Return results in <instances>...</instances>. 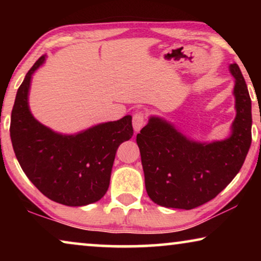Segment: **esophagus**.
<instances>
[{"mask_svg": "<svg viewBox=\"0 0 261 261\" xmlns=\"http://www.w3.org/2000/svg\"><path fill=\"white\" fill-rule=\"evenodd\" d=\"M146 123V114L144 112H137L133 115V128L135 132H139Z\"/></svg>", "mask_w": 261, "mask_h": 261, "instance_id": "1", "label": "esophagus"}]
</instances>
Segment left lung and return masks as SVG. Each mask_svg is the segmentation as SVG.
<instances>
[{"label":"left lung","instance_id":"8db88e82","mask_svg":"<svg viewBox=\"0 0 261 261\" xmlns=\"http://www.w3.org/2000/svg\"><path fill=\"white\" fill-rule=\"evenodd\" d=\"M233 134L213 144L190 141L165 121L151 117L137 135L149 198L166 208L190 210L215 198L240 171L252 142V103L238 64Z\"/></svg>","mask_w":261,"mask_h":261}]
</instances>
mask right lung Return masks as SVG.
Masks as SVG:
<instances>
[{
  "instance_id": "right-lung-1",
  "label": "right lung",
  "mask_w": 261,
  "mask_h": 261,
  "mask_svg": "<svg viewBox=\"0 0 261 261\" xmlns=\"http://www.w3.org/2000/svg\"><path fill=\"white\" fill-rule=\"evenodd\" d=\"M17 90L10 119V138L21 169L46 197L64 205L81 206L101 199L109 188L119 146L133 137L132 116L98 124L77 135H60L38 122L28 108L32 73Z\"/></svg>"
}]
</instances>
